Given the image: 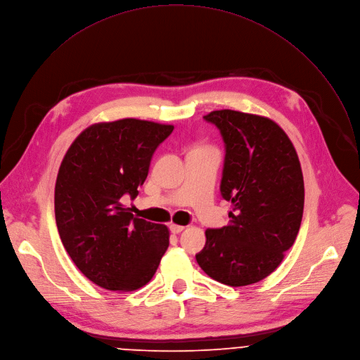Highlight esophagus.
<instances>
[{"label": "esophagus", "mask_w": 360, "mask_h": 360, "mask_svg": "<svg viewBox=\"0 0 360 360\" xmlns=\"http://www.w3.org/2000/svg\"><path fill=\"white\" fill-rule=\"evenodd\" d=\"M184 230V227L183 226H177V224H170V231L173 233V234H180L181 231Z\"/></svg>", "instance_id": "34e87169"}]
</instances>
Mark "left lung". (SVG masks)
Returning <instances> with one entry per match:
<instances>
[{
    "label": "left lung",
    "mask_w": 360,
    "mask_h": 360,
    "mask_svg": "<svg viewBox=\"0 0 360 360\" xmlns=\"http://www.w3.org/2000/svg\"><path fill=\"white\" fill-rule=\"evenodd\" d=\"M226 148L220 191L233 204L230 224L205 231L201 269L230 286L255 283L282 262L304 214V177L295 148L271 119L237 110L204 116Z\"/></svg>",
    "instance_id": "left-lung-1"
}]
</instances>
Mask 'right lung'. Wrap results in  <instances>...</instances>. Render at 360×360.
Returning a JSON list of instances; mask_svg holds the SVG:
<instances>
[{
	"instance_id": "obj_1",
	"label": "right lung",
	"mask_w": 360,
	"mask_h": 360,
	"mask_svg": "<svg viewBox=\"0 0 360 360\" xmlns=\"http://www.w3.org/2000/svg\"><path fill=\"white\" fill-rule=\"evenodd\" d=\"M174 126L139 119L96 123L68 149L55 184L60 241L79 271L109 291L141 288L169 247V230L133 217L122 198L137 195L153 153Z\"/></svg>"
}]
</instances>
